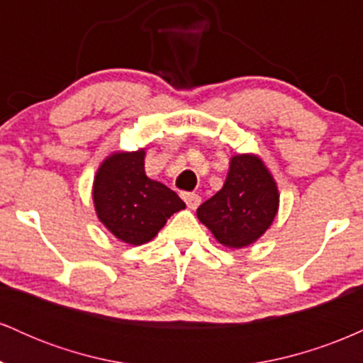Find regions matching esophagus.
I'll return each instance as SVG.
<instances>
[{
	"instance_id": "34e87169",
	"label": "esophagus",
	"mask_w": 363,
	"mask_h": 363,
	"mask_svg": "<svg viewBox=\"0 0 363 363\" xmlns=\"http://www.w3.org/2000/svg\"><path fill=\"white\" fill-rule=\"evenodd\" d=\"M182 199H184L187 208H191V210H196L199 206V203H201V198L196 193H184L182 194Z\"/></svg>"
}]
</instances>
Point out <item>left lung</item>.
Masks as SVG:
<instances>
[{
    "instance_id": "1",
    "label": "left lung",
    "mask_w": 363,
    "mask_h": 363,
    "mask_svg": "<svg viewBox=\"0 0 363 363\" xmlns=\"http://www.w3.org/2000/svg\"><path fill=\"white\" fill-rule=\"evenodd\" d=\"M278 206L280 194L272 172L257 155L242 153L230 158L223 187L196 215L220 244L242 249L268 230Z\"/></svg>"
}]
</instances>
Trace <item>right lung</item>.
<instances>
[{
	"label": "right lung",
	"mask_w": 363,
	"mask_h": 363,
	"mask_svg": "<svg viewBox=\"0 0 363 363\" xmlns=\"http://www.w3.org/2000/svg\"><path fill=\"white\" fill-rule=\"evenodd\" d=\"M99 220L123 242H150L176 211L186 205L162 182L145 174V148L116 152L102 162L94 179Z\"/></svg>",
	"instance_id": "obj_1"
}]
</instances>
